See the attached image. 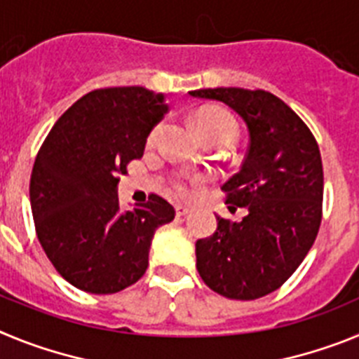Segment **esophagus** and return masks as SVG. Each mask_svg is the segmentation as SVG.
<instances>
[{
    "mask_svg": "<svg viewBox=\"0 0 359 359\" xmlns=\"http://www.w3.org/2000/svg\"><path fill=\"white\" fill-rule=\"evenodd\" d=\"M190 214V208L189 207H183V205H177L176 207V215L177 217H185V215Z\"/></svg>",
    "mask_w": 359,
    "mask_h": 359,
    "instance_id": "1",
    "label": "esophagus"
}]
</instances>
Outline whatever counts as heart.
Returning <instances> with one entry per match:
<instances>
[{
    "instance_id": "1",
    "label": "heart",
    "mask_w": 359,
    "mask_h": 359,
    "mask_svg": "<svg viewBox=\"0 0 359 359\" xmlns=\"http://www.w3.org/2000/svg\"><path fill=\"white\" fill-rule=\"evenodd\" d=\"M196 123H198L199 131L205 136V140H226L230 144L233 138L237 136V122L236 118L224 109H217V107H210V109L199 111L198 116H196ZM161 129L163 126L158 123L156 128L152 129L151 135H149V144H154V142L160 138ZM196 189H198V180L196 177L183 176L180 180H176L174 183V190H176L177 196L182 198H190V196L196 194Z\"/></svg>"
}]
</instances>
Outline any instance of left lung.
Returning a JSON list of instances; mask_svg holds the SVG:
<instances>
[{
	"label": "left lung",
	"instance_id": "8db88e82",
	"mask_svg": "<svg viewBox=\"0 0 359 359\" xmlns=\"http://www.w3.org/2000/svg\"><path fill=\"white\" fill-rule=\"evenodd\" d=\"M226 104L244 120L250 145L241 170L221 189L246 208L241 223L217 215V230L196 243L203 282L233 300L269 294L302 264L322 223L323 169L315 136L273 93L243 88L190 91Z\"/></svg>",
	"mask_w": 359,
	"mask_h": 359
}]
</instances>
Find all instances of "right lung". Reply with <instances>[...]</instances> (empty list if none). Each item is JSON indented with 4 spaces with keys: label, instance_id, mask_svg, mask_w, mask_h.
I'll list each match as a JSON object with an SVG mask.
<instances>
[{
    "label": "right lung",
    "instance_id": "right-lung-1",
    "mask_svg": "<svg viewBox=\"0 0 359 359\" xmlns=\"http://www.w3.org/2000/svg\"><path fill=\"white\" fill-rule=\"evenodd\" d=\"M167 111L163 95L142 86L90 91L37 152L30 177L37 239L61 277L86 293H118L140 280L154 231L174 219L160 196L122 212L116 194L118 176L144 156Z\"/></svg>",
    "mask_w": 359,
    "mask_h": 359
}]
</instances>
